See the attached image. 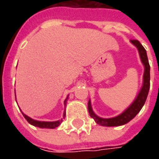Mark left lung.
<instances>
[{
  "label": "left lung",
  "mask_w": 159,
  "mask_h": 159,
  "mask_svg": "<svg viewBox=\"0 0 159 159\" xmlns=\"http://www.w3.org/2000/svg\"><path fill=\"white\" fill-rule=\"evenodd\" d=\"M130 42H131L132 44L135 46L137 49H138L140 57V60H141V62H142L144 66V68H145L143 75V84H142V87H141L137 97L135 98V100L133 101V103L131 104L123 112H122L120 115L115 117L102 118V117H98L96 114L93 111V109H92V107H91V101H90V100H89L88 108H89V112L90 117L93 118L98 124L102 125V126L113 127L121 126V125H123V124H126L127 123H129L130 120L133 119L134 117L139 113V111L141 110V108L143 107L144 104L147 100L149 89H150V66H149V62H148V59H147V51H146V49L144 48L143 46L140 44V42L139 41L131 40Z\"/></svg>",
  "instance_id": "left-lung-1"
}]
</instances>
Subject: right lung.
Instances as JSON below:
<instances>
[{"mask_svg": "<svg viewBox=\"0 0 159 159\" xmlns=\"http://www.w3.org/2000/svg\"><path fill=\"white\" fill-rule=\"evenodd\" d=\"M67 99H68V96H67V98H66V100H65V105L66 104V100H67ZM22 114L23 116L25 117V118L28 121V123H30L33 126L42 128V129H55V128H57L58 126H59V124L62 123L63 121V119H61L58 120V121H54V122H42V121H37V120L32 119V118H30V117H28L27 115L23 113V112ZM63 117H64V118L66 117V111H65V113L63 115Z\"/></svg>", "mask_w": 159, "mask_h": 159, "instance_id": "right-lung-1", "label": "right lung"}]
</instances>
